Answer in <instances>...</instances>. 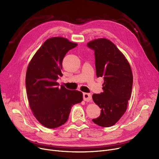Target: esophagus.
Masks as SVG:
<instances>
[{
  "label": "esophagus",
  "instance_id": "34e87169",
  "mask_svg": "<svg viewBox=\"0 0 159 159\" xmlns=\"http://www.w3.org/2000/svg\"><path fill=\"white\" fill-rule=\"evenodd\" d=\"M83 99L86 102H91L92 101V98H91V95L90 93H84L83 94Z\"/></svg>",
  "mask_w": 159,
  "mask_h": 159
}]
</instances>
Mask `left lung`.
I'll list each match as a JSON object with an SVG mask.
<instances>
[{
  "label": "left lung",
  "instance_id": "8db88e82",
  "mask_svg": "<svg viewBox=\"0 0 159 159\" xmlns=\"http://www.w3.org/2000/svg\"><path fill=\"white\" fill-rule=\"evenodd\" d=\"M87 46L95 51L97 77L104 78L103 92L93 94L101 115L92 121L102 127L113 126L126 112L131 97L133 74L126 58L110 40L101 38Z\"/></svg>",
  "mask_w": 159,
  "mask_h": 159
}]
</instances>
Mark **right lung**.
Returning <instances> with one entry per match:
<instances>
[{"label": "right lung", "instance_id": "obj_1", "mask_svg": "<svg viewBox=\"0 0 159 159\" xmlns=\"http://www.w3.org/2000/svg\"><path fill=\"white\" fill-rule=\"evenodd\" d=\"M77 46L67 39H47L30 61L26 75V88L30 109L37 120L53 129L65 124L71 108L83 100L81 91L58 87L62 61L69 50Z\"/></svg>", "mask_w": 159, "mask_h": 159}]
</instances>
